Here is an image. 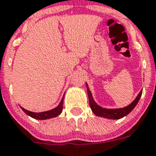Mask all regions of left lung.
Returning <instances> with one entry per match:
<instances>
[{
	"mask_svg": "<svg viewBox=\"0 0 156 156\" xmlns=\"http://www.w3.org/2000/svg\"><path fill=\"white\" fill-rule=\"evenodd\" d=\"M86 87H87V92H88V97H89V105L92 109V112L99 117L105 118V119H120L126 116L128 114L130 113L133 108L136 107L138 101L140 100V97L142 94V90L139 93V94L136 96L135 100L131 103L130 104H129L128 106L124 107V108H102L101 106L98 105L97 103L95 102L94 99L93 97L92 93L89 90V88L88 86V84L86 83Z\"/></svg>",
	"mask_w": 156,
	"mask_h": 156,
	"instance_id": "obj_1",
	"label": "left lung"
}]
</instances>
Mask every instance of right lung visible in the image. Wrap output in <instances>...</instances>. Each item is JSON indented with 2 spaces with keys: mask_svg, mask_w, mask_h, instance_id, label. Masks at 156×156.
Returning a JSON list of instances; mask_svg holds the SVG:
<instances>
[{
  "mask_svg": "<svg viewBox=\"0 0 156 156\" xmlns=\"http://www.w3.org/2000/svg\"><path fill=\"white\" fill-rule=\"evenodd\" d=\"M63 97H64V94H63V98L61 99V101L59 102V105L57 107H55V108L52 109V110L47 111V112H32L30 111L26 110L25 108H21V109L25 112L27 115L30 116L33 119H37V120H46V119H52V118H55L56 116L59 115L61 114L62 110H63Z\"/></svg>",
  "mask_w": 156,
  "mask_h": 156,
  "instance_id": "obj_1",
  "label": "right lung"
}]
</instances>
